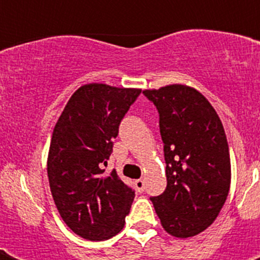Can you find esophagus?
<instances>
[{
	"instance_id": "1",
	"label": "esophagus",
	"mask_w": 260,
	"mask_h": 260,
	"mask_svg": "<svg viewBox=\"0 0 260 260\" xmlns=\"http://www.w3.org/2000/svg\"><path fill=\"white\" fill-rule=\"evenodd\" d=\"M135 187H136V190H138L139 193H143L144 191V187H146V183H144V179H136V181L134 182Z\"/></svg>"
}]
</instances>
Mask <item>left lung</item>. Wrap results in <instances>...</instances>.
Masks as SVG:
<instances>
[{"label":"left lung","instance_id":"obj_1","mask_svg":"<svg viewBox=\"0 0 260 260\" xmlns=\"http://www.w3.org/2000/svg\"><path fill=\"white\" fill-rule=\"evenodd\" d=\"M143 94L158 109L166 190L151 197L167 234L191 238L220 213L230 191L231 159L221 120L193 87L170 85Z\"/></svg>","mask_w":260,"mask_h":260}]
</instances>
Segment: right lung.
<instances>
[{"mask_svg":"<svg viewBox=\"0 0 260 260\" xmlns=\"http://www.w3.org/2000/svg\"><path fill=\"white\" fill-rule=\"evenodd\" d=\"M142 90L83 85L64 106L51 139L47 173L60 217L81 238L101 242L124 228L135 190L104 174L113 139Z\"/></svg>","mask_w":260,"mask_h":260,"instance_id":"add662e5","label":"right lung"}]
</instances>
